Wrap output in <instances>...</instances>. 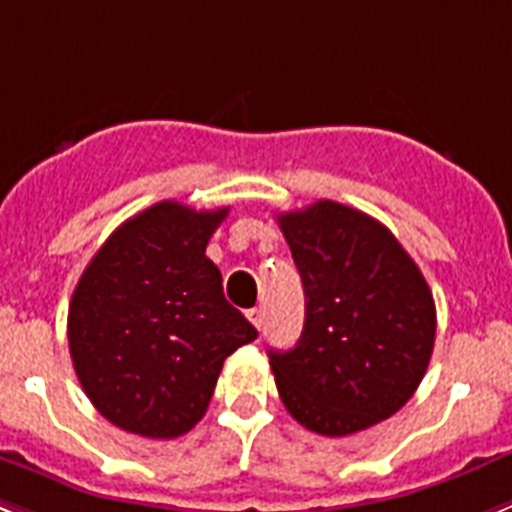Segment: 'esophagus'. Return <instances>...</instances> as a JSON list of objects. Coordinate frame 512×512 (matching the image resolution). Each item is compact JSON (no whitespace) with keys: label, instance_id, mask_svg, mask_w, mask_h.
I'll list each match as a JSON object with an SVG mask.
<instances>
[{"label":"esophagus","instance_id":"34e87169","mask_svg":"<svg viewBox=\"0 0 512 512\" xmlns=\"http://www.w3.org/2000/svg\"><path fill=\"white\" fill-rule=\"evenodd\" d=\"M247 319L255 324L257 330H262V309H250V311H247Z\"/></svg>","mask_w":512,"mask_h":512}]
</instances>
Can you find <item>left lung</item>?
Masks as SVG:
<instances>
[{
    "label": "left lung",
    "mask_w": 512,
    "mask_h": 512,
    "mask_svg": "<svg viewBox=\"0 0 512 512\" xmlns=\"http://www.w3.org/2000/svg\"><path fill=\"white\" fill-rule=\"evenodd\" d=\"M306 296L299 342L270 350L281 402L311 433L353 435L402 410L428 371L435 304L397 237L335 201L278 216Z\"/></svg>",
    "instance_id": "8db88e82"
}]
</instances>
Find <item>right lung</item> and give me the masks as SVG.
I'll list each match as a JSON object with an SVG mask.
<instances>
[{"label": "right lung", "mask_w": 512, "mask_h": 512, "mask_svg": "<svg viewBox=\"0 0 512 512\" xmlns=\"http://www.w3.org/2000/svg\"><path fill=\"white\" fill-rule=\"evenodd\" d=\"M226 213L154 203L110 234L71 293L77 379L126 433L170 441L195 428L226 358L257 337L206 257Z\"/></svg>", "instance_id": "1"}]
</instances>
